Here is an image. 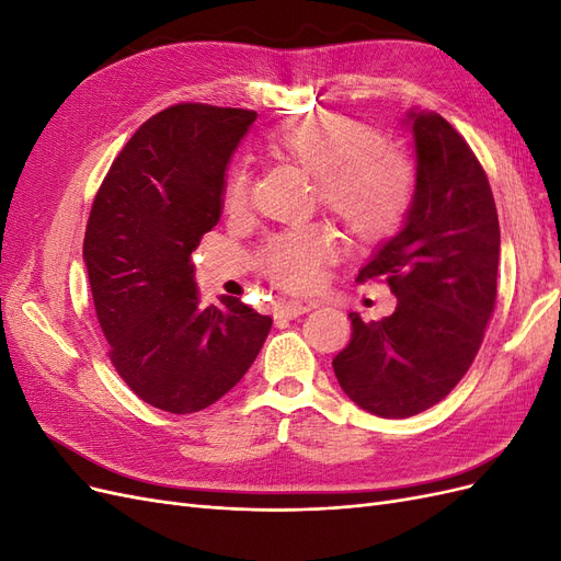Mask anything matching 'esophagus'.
<instances>
[{"mask_svg":"<svg viewBox=\"0 0 561 561\" xmlns=\"http://www.w3.org/2000/svg\"><path fill=\"white\" fill-rule=\"evenodd\" d=\"M313 307H316V304H311V301H283L280 307L276 309V316L293 320V318H299L304 313H309Z\"/></svg>","mask_w":561,"mask_h":561,"instance_id":"obj_1","label":"esophagus"}]
</instances>
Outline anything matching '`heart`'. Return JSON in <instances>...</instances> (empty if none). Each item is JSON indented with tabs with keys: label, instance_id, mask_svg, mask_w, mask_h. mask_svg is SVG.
I'll list each match as a JSON object with an SVG mask.
<instances>
[{
	"label": "heart",
	"instance_id": "b5f03b06",
	"mask_svg": "<svg viewBox=\"0 0 561 561\" xmlns=\"http://www.w3.org/2000/svg\"><path fill=\"white\" fill-rule=\"evenodd\" d=\"M268 147L316 175L320 206L336 217L353 243L383 241L410 210L414 194L410 157L396 145L379 142L375 128L363 122L334 112L293 118L268 135ZM248 198L250 171L245 163H236L225 182V210H245ZM332 252L328 229L301 225L268 239L262 264L268 278L287 290H309Z\"/></svg>",
	"mask_w": 561,
	"mask_h": 561
}]
</instances>
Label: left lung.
Segmentation results:
<instances>
[{
  "label": "left lung",
  "instance_id": "1",
  "mask_svg": "<svg viewBox=\"0 0 561 561\" xmlns=\"http://www.w3.org/2000/svg\"><path fill=\"white\" fill-rule=\"evenodd\" d=\"M416 186L402 229L360 268L383 278L396 311L365 322L332 360L344 393L365 412L407 419L437 404L463 379L494 313L501 229L478 157L435 112L412 110Z\"/></svg>",
  "mask_w": 561,
  "mask_h": 561
}]
</instances>
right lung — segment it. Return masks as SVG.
Returning a JSON list of instances; mask_svg holds the SVG:
<instances>
[{"instance_id": "obj_1", "label": "right lung", "mask_w": 561, "mask_h": 561, "mask_svg": "<svg viewBox=\"0 0 561 561\" xmlns=\"http://www.w3.org/2000/svg\"><path fill=\"white\" fill-rule=\"evenodd\" d=\"M257 114L182 103L126 142L95 194L83 262L110 360L135 396L201 412L243 379L271 318L222 297L201 307L192 252L222 215L229 159Z\"/></svg>"}]
</instances>
